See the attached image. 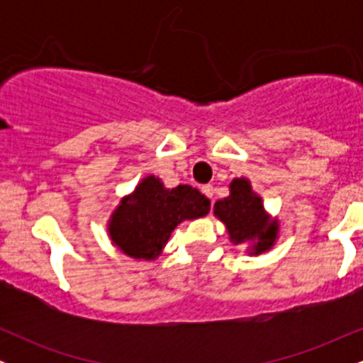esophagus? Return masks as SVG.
<instances>
[{"instance_id": "esophagus-1", "label": "esophagus", "mask_w": 363, "mask_h": 363, "mask_svg": "<svg viewBox=\"0 0 363 363\" xmlns=\"http://www.w3.org/2000/svg\"><path fill=\"white\" fill-rule=\"evenodd\" d=\"M201 193L205 194L206 198L213 199V194H215V189H213V186H211V184H206V186H203V187H201Z\"/></svg>"}]
</instances>
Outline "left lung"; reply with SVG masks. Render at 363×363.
<instances>
[{"label":"left lung","mask_w":363,"mask_h":363,"mask_svg":"<svg viewBox=\"0 0 363 363\" xmlns=\"http://www.w3.org/2000/svg\"><path fill=\"white\" fill-rule=\"evenodd\" d=\"M213 210L227 227L232 242L252 244L254 254L272 249L278 234V223L277 220L269 222L261 198L252 193L247 179H234L230 196L218 199Z\"/></svg>","instance_id":"1"}]
</instances>
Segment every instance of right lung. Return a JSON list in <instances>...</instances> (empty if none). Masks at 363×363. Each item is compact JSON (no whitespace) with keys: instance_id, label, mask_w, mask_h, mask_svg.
<instances>
[{"instance_id":"add662e5","label":"right lung","mask_w":363,"mask_h":363,"mask_svg":"<svg viewBox=\"0 0 363 363\" xmlns=\"http://www.w3.org/2000/svg\"><path fill=\"white\" fill-rule=\"evenodd\" d=\"M208 211L210 199L196 187L181 184L165 189L160 179L148 176L135 193L123 198L111 216L109 235L128 256L155 259L179 223L205 216Z\"/></svg>"}]
</instances>
